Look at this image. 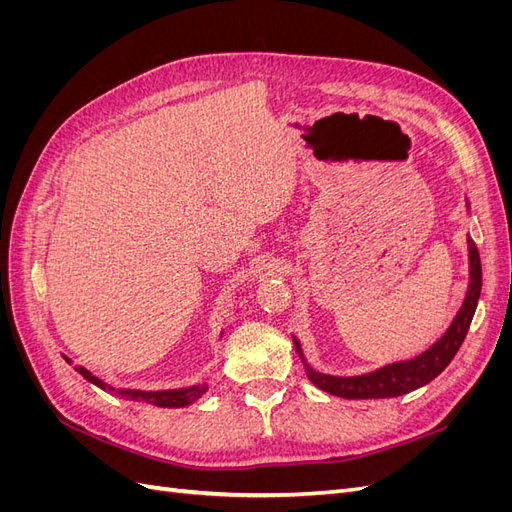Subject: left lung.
<instances>
[{"instance_id":"8db88e82","label":"left lung","mask_w":512,"mask_h":512,"mask_svg":"<svg viewBox=\"0 0 512 512\" xmlns=\"http://www.w3.org/2000/svg\"><path fill=\"white\" fill-rule=\"evenodd\" d=\"M470 245V288L466 294L457 318L453 320L451 327L442 335L440 342L433 344L427 352L416 356L412 361L393 363L386 365L378 371H371L365 376H352V378H339V376H327L318 374L309 367L303 359V352L297 339H294V348H297L299 356L305 363L307 378L312 380L318 389L327 391L331 395L344 397V399H380V397H399L406 395L414 389H421L427 382H431L436 376H440L446 369V365L455 359L457 350L461 348L463 339H466L470 324L476 312L480 286H483V267H480V254L478 247L472 239H468Z\"/></svg>"}]
</instances>
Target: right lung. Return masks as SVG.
<instances>
[{
	"instance_id": "add662e5",
	"label": "right lung",
	"mask_w": 512,
	"mask_h": 512,
	"mask_svg": "<svg viewBox=\"0 0 512 512\" xmlns=\"http://www.w3.org/2000/svg\"><path fill=\"white\" fill-rule=\"evenodd\" d=\"M81 376L89 382H94L96 386H100V389L104 391H111L119 397H126V399H132V401H147V404H153V406H160V408H183L192 404V401H196L200 395H203L207 391V384L203 386H190V389H175V391H115L113 386H106L100 378H96L91 371H87L85 367H79Z\"/></svg>"
}]
</instances>
